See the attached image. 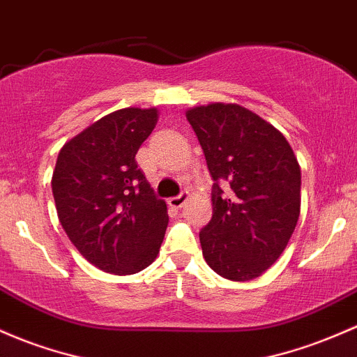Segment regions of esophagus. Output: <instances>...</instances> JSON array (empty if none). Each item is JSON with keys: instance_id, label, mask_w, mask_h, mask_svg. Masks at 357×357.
Returning <instances> with one entry per match:
<instances>
[{"instance_id": "obj_1", "label": "esophagus", "mask_w": 357, "mask_h": 357, "mask_svg": "<svg viewBox=\"0 0 357 357\" xmlns=\"http://www.w3.org/2000/svg\"><path fill=\"white\" fill-rule=\"evenodd\" d=\"M186 202H188V193H181L178 195V197H172L167 199V203H169V206H172V208H181Z\"/></svg>"}]
</instances>
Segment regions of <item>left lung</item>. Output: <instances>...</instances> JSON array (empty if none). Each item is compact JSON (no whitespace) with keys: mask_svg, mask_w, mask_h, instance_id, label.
<instances>
[{"mask_svg":"<svg viewBox=\"0 0 357 357\" xmlns=\"http://www.w3.org/2000/svg\"><path fill=\"white\" fill-rule=\"evenodd\" d=\"M186 119L215 181L213 215L199 232L203 257L222 278L254 280L281 256L298 222L295 152L280 130L241 105L195 107Z\"/></svg>","mask_w":357,"mask_h":357,"instance_id":"1","label":"left lung"}]
</instances>
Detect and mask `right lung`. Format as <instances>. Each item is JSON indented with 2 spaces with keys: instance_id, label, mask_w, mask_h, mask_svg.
I'll list each match as a JSON object with an SVG mask.
<instances>
[{
  "instance_id": "obj_1",
  "label": "right lung",
  "mask_w": 357,
  "mask_h": 357,
  "mask_svg": "<svg viewBox=\"0 0 357 357\" xmlns=\"http://www.w3.org/2000/svg\"><path fill=\"white\" fill-rule=\"evenodd\" d=\"M158 108H121L64 144L52 174L57 217L81 256L101 271L135 274L158 257L167 206L155 198L135 154Z\"/></svg>"
}]
</instances>
